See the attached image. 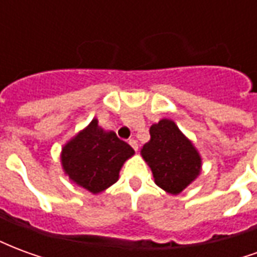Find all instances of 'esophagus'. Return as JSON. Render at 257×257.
<instances>
[{
    "instance_id": "obj_1",
    "label": "esophagus",
    "mask_w": 257,
    "mask_h": 257,
    "mask_svg": "<svg viewBox=\"0 0 257 257\" xmlns=\"http://www.w3.org/2000/svg\"><path fill=\"white\" fill-rule=\"evenodd\" d=\"M129 145L134 147L135 151H138V149H139V146H138V142H136V140H135V139L129 140Z\"/></svg>"
}]
</instances>
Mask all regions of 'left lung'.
<instances>
[{"mask_svg":"<svg viewBox=\"0 0 257 257\" xmlns=\"http://www.w3.org/2000/svg\"><path fill=\"white\" fill-rule=\"evenodd\" d=\"M150 136L140 153L154 182L169 194L182 193L201 172L199 153L172 119L164 118L151 125Z\"/></svg>","mask_w":257,"mask_h":257,"instance_id":"left-lung-1","label":"left lung"}]
</instances>
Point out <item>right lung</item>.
Wrapping results in <instances>:
<instances>
[{"label":"right lung","instance_id":"add662e5","mask_svg":"<svg viewBox=\"0 0 257 257\" xmlns=\"http://www.w3.org/2000/svg\"><path fill=\"white\" fill-rule=\"evenodd\" d=\"M131 146L106 132L93 118L62 149V167L71 182L93 194L101 193L118 180L123 162L134 156Z\"/></svg>","mask_w":257,"mask_h":257}]
</instances>
